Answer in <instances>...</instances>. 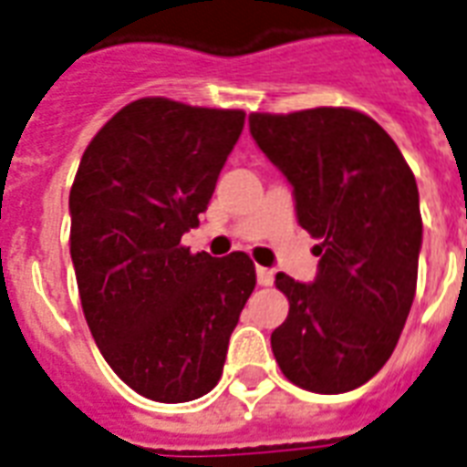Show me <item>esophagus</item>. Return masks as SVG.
<instances>
[{
    "label": "esophagus",
    "instance_id": "esophagus-1",
    "mask_svg": "<svg viewBox=\"0 0 467 467\" xmlns=\"http://www.w3.org/2000/svg\"><path fill=\"white\" fill-rule=\"evenodd\" d=\"M256 283H259V285H273V271H271V268L256 266Z\"/></svg>",
    "mask_w": 467,
    "mask_h": 467
}]
</instances>
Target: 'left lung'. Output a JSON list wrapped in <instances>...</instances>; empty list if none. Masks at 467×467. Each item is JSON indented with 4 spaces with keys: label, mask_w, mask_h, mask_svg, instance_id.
<instances>
[{
    "label": "left lung",
    "mask_w": 467,
    "mask_h": 467,
    "mask_svg": "<svg viewBox=\"0 0 467 467\" xmlns=\"http://www.w3.org/2000/svg\"><path fill=\"white\" fill-rule=\"evenodd\" d=\"M249 129L293 184L297 223L321 240L314 283L275 275L290 302L271 333L275 362L299 389L352 391L391 358L415 299V174L391 136L358 109L252 112Z\"/></svg>",
    "instance_id": "obj_1"
}]
</instances>
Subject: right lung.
I'll return each mask as SVG.
<instances>
[{
    "mask_svg": "<svg viewBox=\"0 0 467 467\" xmlns=\"http://www.w3.org/2000/svg\"><path fill=\"white\" fill-rule=\"evenodd\" d=\"M244 127L242 109L129 102L93 136L71 184V261L83 317L124 384L187 403L218 384L256 285L244 252L182 246Z\"/></svg>",
    "mask_w": 467,
    "mask_h": 467,
    "instance_id": "right-lung-1",
    "label": "right lung"
}]
</instances>
